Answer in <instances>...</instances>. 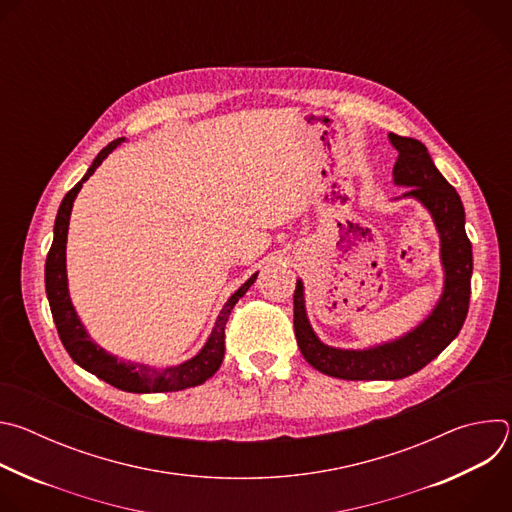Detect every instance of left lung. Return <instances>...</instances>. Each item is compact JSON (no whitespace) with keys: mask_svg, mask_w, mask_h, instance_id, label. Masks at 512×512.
I'll return each mask as SVG.
<instances>
[{"mask_svg":"<svg viewBox=\"0 0 512 512\" xmlns=\"http://www.w3.org/2000/svg\"><path fill=\"white\" fill-rule=\"evenodd\" d=\"M389 139L399 152L393 168L395 184L411 186L405 196L423 202L440 231L446 285L431 316L407 336L369 350H340L322 344L314 334L306 318L304 285L298 281L294 291L298 346L316 371L346 381H387L417 373L460 334L470 306L472 243L464 229L460 194L433 166L421 141L397 133H389Z\"/></svg>","mask_w":512,"mask_h":512,"instance_id":"1","label":"left lung"}]
</instances>
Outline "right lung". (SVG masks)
<instances>
[{"instance_id": "right-lung-1", "label": "right lung", "mask_w": 512, "mask_h": 512, "mask_svg": "<svg viewBox=\"0 0 512 512\" xmlns=\"http://www.w3.org/2000/svg\"><path fill=\"white\" fill-rule=\"evenodd\" d=\"M123 141V137L111 141L109 145L99 152V156L93 160L91 168L83 176V180L66 192L62 198V204L56 214L54 223V241L46 257V269H44V281H46V296L50 302V312L58 330V336L62 340V346L75 360L79 367L93 373L101 381L129 393H170V391H182L196 385H202L206 379H210L221 362L225 358V328L231 310L239 302V298L245 296V291L253 285L257 279V273H253L237 291L231 296V300L221 310V316L216 318V324L212 328V334L204 348L190 360L178 364V367L170 369H154L148 364H133L125 360H117L115 356L107 354L103 348H99L89 334L85 332L75 308L68 298V285H66V233H68V218L72 210V202H75L79 190L83 188V182L93 176V172L101 166V162L117 148Z\"/></svg>"}]
</instances>
